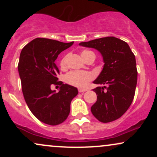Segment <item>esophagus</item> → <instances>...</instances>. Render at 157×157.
<instances>
[{"label": "esophagus", "mask_w": 157, "mask_h": 157, "mask_svg": "<svg viewBox=\"0 0 157 157\" xmlns=\"http://www.w3.org/2000/svg\"><path fill=\"white\" fill-rule=\"evenodd\" d=\"M87 91V89H82V88H79L78 89V91L80 93H82V92H85V91Z\"/></svg>", "instance_id": "34e87169"}]
</instances>
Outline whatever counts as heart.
<instances>
[{"instance_id": "obj_1", "label": "heart", "mask_w": 157, "mask_h": 157, "mask_svg": "<svg viewBox=\"0 0 157 157\" xmlns=\"http://www.w3.org/2000/svg\"><path fill=\"white\" fill-rule=\"evenodd\" d=\"M91 54H94L92 52L89 51V50H85L82 52L81 55L83 60L86 61L89 57ZM67 58L68 56H65L60 60V67L62 68H66V64H67ZM93 75L89 71H72L68 72L65 77V81L68 84L71 85V86H76L79 88H83L87 86L88 83L93 79Z\"/></svg>"}]
</instances>
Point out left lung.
Masks as SVG:
<instances>
[{"label":"left lung","mask_w":157,"mask_h":157,"mask_svg":"<svg viewBox=\"0 0 157 157\" xmlns=\"http://www.w3.org/2000/svg\"><path fill=\"white\" fill-rule=\"evenodd\" d=\"M79 45L95 48L103 58V68L93 82L102 86L93 89L97 100L91 106V113L105 123L117 120L128 109L134 97L137 70L134 53L127 43L114 37H102Z\"/></svg>","instance_id":"obj_1"}]
</instances>
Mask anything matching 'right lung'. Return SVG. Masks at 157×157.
Segmentation results:
<instances>
[{"mask_svg":"<svg viewBox=\"0 0 157 157\" xmlns=\"http://www.w3.org/2000/svg\"><path fill=\"white\" fill-rule=\"evenodd\" d=\"M73 44L36 38L20 55L17 68L25 101L35 117L48 125H59L67 119L71 100L78 94L77 88L57 81L59 69L55 63ZM52 84L60 85L58 93L51 89Z\"/></svg>","mask_w":157,"mask_h":157,"instance_id":"add662e5","label":"right lung"}]
</instances>
